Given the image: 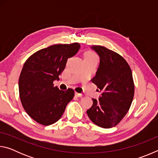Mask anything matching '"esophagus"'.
<instances>
[{
    "instance_id": "obj_1",
    "label": "esophagus",
    "mask_w": 158,
    "mask_h": 158,
    "mask_svg": "<svg viewBox=\"0 0 158 158\" xmlns=\"http://www.w3.org/2000/svg\"><path fill=\"white\" fill-rule=\"evenodd\" d=\"M75 95L77 96V97H78V98H81V97H82V95L81 94V93H75Z\"/></svg>"
}]
</instances>
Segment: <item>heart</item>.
Listing matches in <instances>:
<instances>
[{"mask_svg":"<svg viewBox=\"0 0 158 158\" xmlns=\"http://www.w3.org/2000/svg\"><path fill=\"white\" fill-rule=\"evenodd\" d=\"M85 58H97V56L93 52H88L85 55Z\"/></svg>","mask_w":158,"mask_h":158,"instance_id":"1","label":"heart"}]
</instances>
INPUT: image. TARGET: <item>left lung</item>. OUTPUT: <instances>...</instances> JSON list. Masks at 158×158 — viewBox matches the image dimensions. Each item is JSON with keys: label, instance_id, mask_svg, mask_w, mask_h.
I'll list each match as a JSON object with an SVG mask.
<instances>
[{"label": "left lung", "instance_id": "left-lung-1", "mask_svg": "<svg viewBox=\"0 0 158 158\" xmlns=\"http://www.w3.org/2000/svg\"><path fill=\"white\" fill-rule=\"evenodd\" d=\"M98 53L100 65L92 82L102 90L99 100L93 99L86 113L98 126L110 128L121 122L127 113L135 93L130 65L118 53L103 46H93Z\"/></svg>", "mask_w": 158, "mask_h": 158}]
</instances>
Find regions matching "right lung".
<instances>
[{
    "label": "right lung",
    "mask_w": 158,
    "mask_h": 158,
    "mask_svg": "<svg viewBox=\"0 0 158 158\" xmlns=\"http://www.w3.org/2000/svg\"><path fill=\"white\" fill-rule=\"evenodd\" d=\"M79 48L78 42L52 45L26 60L19 79V98L26 113L38 123L49 125L58 121L74 98L73 89L59 90L53 81L59 79L68 58Z\"/></svg>",
    "instance_id": "right-lung-1"
}]
</instances>
